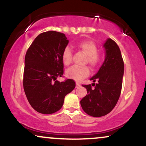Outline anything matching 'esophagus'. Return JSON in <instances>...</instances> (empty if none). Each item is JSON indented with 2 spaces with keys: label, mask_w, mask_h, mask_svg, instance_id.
<instances>
[{
  "label": "esophagus",
  "mask_w": 146,
  "mask_h": 146,
  "mask_svg": "<svg viewBox=\"0 0 146 146\" xmlns=\"http://www.w3.org/2000/svg\"><path fill=\"white\" fill-rule=\"evenodd\" d=\"M80 86V84L79 83H76V88H79Z\"/></svg>",
  "instance_id": "1"
}]
</instances>
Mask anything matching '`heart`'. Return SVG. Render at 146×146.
<instances>
[{"label":"heart","instance_id":"obj_1","mask_svg":"<svg viewBox=\"0 0 146 146\" xmlns=\"http://www.w3.org/2000/svg\"><path fill=\"white\" fill-rule=\"evenodd\" d=\"M78 48L86 55V62L89 64L91 67H96L100 64L101 56L98 53V46L95 42L90 40L82 41L78 44ZM62 60L64 64L66 66H68L71 63L72 52L68 47L65 48L64 50L62 55ZM89 73V69L87 66H72L66 71V76L76 81H81L82 79L88 76Z\"/></svg>","mask_w":146,"mask_h":146}]
</instances>
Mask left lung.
I'll use <instances>...</instances> for the list:
<instances>
[{
    "instance_id": "left-lung-1",
    "label": "left lung",
    "mask_w": 146,
    "mask_h": 146,
    "mask_svg": "<svg viewBox=\"0 0 146 146\" xmlns=\"http://www.w3.org/2000/svg\"><path fill=\"white\" fill-rule=\"evenodd\" d=\"M105 59L98 73L90 80L94 83L83 85L87 93L80 101L85 113L100 117L109 113L117 104L121 91L124 64L118 45L110 38L104 43ZM95 81L98 82L95 84Z\"/></svg>"
}]
</instances>
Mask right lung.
<instances>
[{"mask_svg": "<svg viewBox=\"0 0 146 146\" xmlns=\"http://www.w3.org/2000/svg\"><path fill=\"white\" fill-rule=\"evenodd\" d=\"M68 42L64 33L46 31L38 35L27 51L23 87L30 105L38 113L58 111L65 96L75 88L71 79L56 80L64 73L62 55Z\"/></svg>", "mask_w": 146, "mask_h": 146, "instance_id": "right-lung-1", "label": "right lung"}]
</instances>
